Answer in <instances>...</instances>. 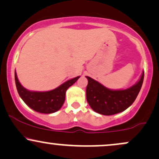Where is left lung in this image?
<instances>
[{"label": "left lung", "instance_id": "obj_1", "mask_svg": "<svg viewBox=\"0 0 159 159\" xmlns=\"http://www.w3.org/2000/svg\"><path fill=\"white\" fill-rule=\"evenodd\" d=\"M144 72L136 84L125 90H112L99 82L87 76V101L94 111L103 115H114L122 112L132 105L143 84Z\"/></svg>", "mask_w": 159, "mask_h": 159}]
</instances>
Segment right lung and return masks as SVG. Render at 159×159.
<instances>
[{
  "label": "right lung",
  "mask_w": 159,
  "mask_h": 159,
  "mask_svg": "<svg viewBox=\"0 0 159 159\" xmlns=\"http://www.w3.org/2000/svg\"><path fill=\"white\" fill-rule=\"evenodd\" d=\"M80 78V76L66 81L54 90L46 92H35L25 89L20 84L15 72L16 88L20 97L27 106L36 112L42 114H52L61 109L65 101L66 92Z\"/></svg>",
  "instance_id": "1"
}]
</instances>
